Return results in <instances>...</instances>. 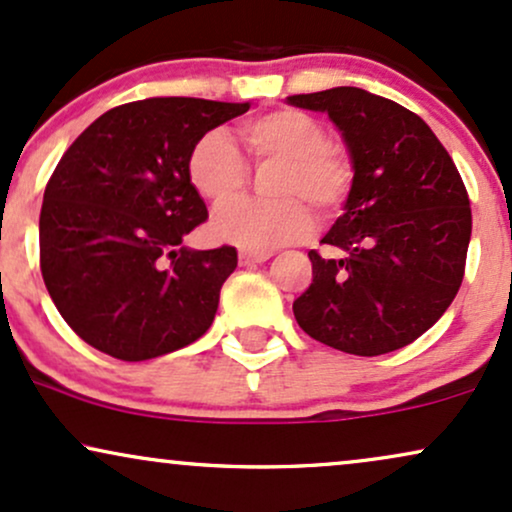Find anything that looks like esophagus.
<instances>
[{
    "label": "esophagus",
    "mask_w": 512,
    "mask_h": 512,
    "mask_svg": "<svg viewBox=\"0 0 512 512\" xmlns=\"http://www.w3.org/2000/svg\"><path fill=\"white\" fill-rule=\"evenodd\" d=\"M272 257V252H252V250H240L238 252V262L243 267H250V264H262Z\"/></svg>",
    "instance_id": "obj_1"
}]
</instances>
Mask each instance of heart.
<instances>
[{"label": "heart", "mask_w": 512, "mask_h": 512, "mask_svg": "<svg viewBox=\"0 0 512 512\" xmlns=\"http://www.w3.org/2000/svg\"><path fill=\"white\" fill-rule=\"evenodd\" d=\"M243 138L257 162H279L272 178L276 200H245L224 207L212 221L219 240L243 250L267 252L310 236V207L331 214L346 200L353 166L315 116L300 109H276L243 126ZM186 171L193 188L212 205H226L243 193L248 166L221 128L202 133L188 152Z\"/></svg>", "instance_id": "obj_1"}]
</instances>
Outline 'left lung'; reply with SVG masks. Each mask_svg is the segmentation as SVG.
Instances as JSON below:
<instances>
[{"label": "left lung", "instance_id": "left-lung-1", "mask_svg": "<svg viewBox=\"0 0 512 512\" xmlns=\"http://www.w3.org/2000/svg\"><path fill=\"white\" fill-rule=\"evenodd\" d=\"M341 133L353 186L322 243L312 283L293 303L300 329L350 355H384L432 329L465 274L472 212L465 183L432 128L362 88L286 97Z\"/></svg>", "mask_w": 512, "mask_h": 512}]
</instances>
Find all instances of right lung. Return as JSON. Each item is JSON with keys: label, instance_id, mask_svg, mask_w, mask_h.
<instances>
[{"label": "right lung", "instance_id": "1", "mask_svg": "<svg viewBox=\"0 0 512 512\" xmlns=\"http://www.w3.org/2000/svg\"><path fill=\"white\" fill-rule=\"evenodd\" d=\"M248 109L195 97L128 102L64 152L42 200L40 269L59 315L92 348L140 362L212 326L238 252L183 245L207 219L186 162L202 133Z\"/></svg>", "mask_w": 512, "mask_h": 512}]
</instances>
